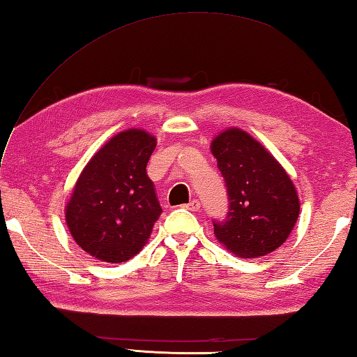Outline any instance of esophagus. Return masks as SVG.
Returning <instances> with one entry per match:
<instances>
[{
	"mask_svg": "<svg viewBox=\"0 0 357 357\" xmlns=\"http://www.w3.org/2000/svg\"><path fill=\"white\" fill-rule=\"evenodd\" d=\"M185 208H188V210H192V211H198L199 208H201V202L198 201V199H192L190 202L187 204L185 206Z\"/></svg>",
	"mask_w": 357,
	"mask_h": 357,
	"instance_id": "34e87169",
	"label": "esophagus"
}]
</instances>
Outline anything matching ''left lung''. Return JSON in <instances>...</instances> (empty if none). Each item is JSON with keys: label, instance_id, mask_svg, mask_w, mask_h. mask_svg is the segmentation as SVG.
<instances>
[{"label": "left lung", "instance_id": "1", "mask_svg": "<svg viewBox=\"0 0 357 357\" xmlns=\"http://www.w3.org/2000/svg\"><path fill=\"white\" fill-rule=\"evenodd\" d=\"M211 153L229 195V213L224 221H213L216 239L244 259L275 252L299 216L293 181L262 144L241 128L219 133Z\"/></svg>", "mask_w": 357, "mask_h": 357}]
</instances>
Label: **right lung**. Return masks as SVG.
Returning a JSON list of instances; mask_svg holds the SVG:
<instances>
[{"mask_svg":"<svg viewBox=\"0 0 357 357\" xmlns=\"http://www.w3.org/2000/svg\"><path fill=\"white\" fill-rule=\"evenodd\" d=\"M156 138L139 128L121 132L98 150L79 174L66 207L75 242L101 262L138 255L162 208L147 176Z\"/></svg>","mask_w":357,"mask_h":357,"instance_id":"add662e5","label":"right lung"}]
</instances>
